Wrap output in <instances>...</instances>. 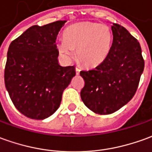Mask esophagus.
<instances>
[{
  "label": "esophagus",
  "mask_w": 152,
  "mask_h": 152,
  "mask_svg": "<svg viewBox=\"0 0 152 152\" xmlns=\"http://www.w3.org/2000/svg\"><path fill=\"white\" fill-rule=\"evenodd\" d=\"M75 71H76V74H77V75H78V74H79V73H80V71H81V69H80L79 68H78V67H76Z\"/></svg>",
  "instance_id": "34e87169"
}]
</instances>
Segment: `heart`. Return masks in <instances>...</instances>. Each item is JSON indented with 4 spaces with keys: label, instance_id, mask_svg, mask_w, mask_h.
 I'll list each match as a JSON object with an SVG mask.
<instances>
[{
    "label": "heart",
    "instance_id": "1",
    "mask_svg": "<svg viewBox=\"0 0 152 152\" xmlns=\"http://www.w3.org/2000/svg\"><path fill=\"white\" fill-rule=\"evenodd\" d=\"M112 32L105 24L82 22L69 26L64 39L58 40L57 49L67 59L77 58L83 65L94 68L104 62L112 47Z\"/></svg>",
    "mask_w": 152,
    "mask_h": 152
}]
</instances>
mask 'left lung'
<instances>
[{
    "label": "left lung",
    "instance_id": "left-lung-1",
    "mask_svg": "<svg viewBox=\"0 0 152 152\" xmlns=\"http://www.w3.org/2000/svg\"><path fill=\"white\" fill-rule=\"evenodd\" d=\"M113 44L100 65L81 71L84 87L80 93L85 106L98 114H111L133 98L144 70L141 45L123 26L113 24Z\"/></svg>",
    "mask_w": 152,
    "mask_h": 152
}]
</instances>
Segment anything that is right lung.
<instances>
[{
    "label": "right lung",
    "instance_id": "1",
    "mask_svg": "<svg viewBox=\"0 0 152 152\" xmlns=\"http://www.w3.org/2000/svg\"><path fill=\"white\" fill-rule=\"evenodd\" d=\"M66 20L33 26L10 43L5 85L15 107L26 117L43 120L54 114L76 74L58 60L56 39Z\"/></svg>",
    "mask_w": 152,
    "mask_h": 152
}]
</instances>
